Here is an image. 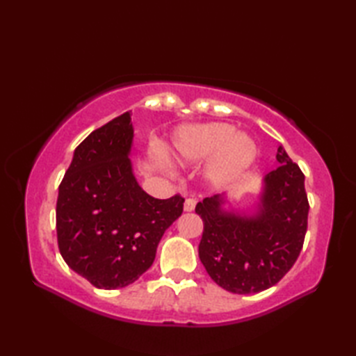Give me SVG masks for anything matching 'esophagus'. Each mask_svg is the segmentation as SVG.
<instances>
[{"label":"esophagus","mask_w":356,"mask_h":356,"mask_svg":"<svg viewBox=\"0 0 356 356\" xmlns=\"http://www.w3.org/2000/svg\"><path fill=\"white\" fill-rule=\"evenodd\" d=\"M195 203H197V200L193 199V197L186 199L185 203H184V209L186 211V213H191V211H194V208H195Z\"/></svg>","instance_id":"obj_1"}]
</instances>
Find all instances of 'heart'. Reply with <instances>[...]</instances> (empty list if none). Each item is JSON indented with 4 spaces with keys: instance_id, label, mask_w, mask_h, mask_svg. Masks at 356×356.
I'll list each match as a JSON object with an SVG mask.
<instances>
[{
    "instance_id": "1",
    "label": "heart",
    "mask_w": 356,
    "mask_h": 356,
    "mask_svg": "<svg viewBox=\"0 0 356 356\" xmlns=\"http://www.w3.org/2000/svg\"><path fill=\"white\" fill-rule=\"evenodd\" d=\"M168 154L182 165L211 161L207 177L213 185H226L238 179L257 159V143L251 136L237 133L236 127L211 122L182 128L174 136Z\"/></svg>"
}]
</instances>
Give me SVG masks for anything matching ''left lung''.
I'll use <instances>...</instances> for the list:
<instances>
[{"label":"left lung","instance_id":"1","mask_svg":"<svg viewBox=\"0 0 356 356\" xmlns=\"http://www.w3.org/2000/svg\"><path fill=\"white\" fill-rule=\"evenodd\" d=\"M280 166L266 174L254 216L223 211V195L197 203L203 220L200 261L214 282L232 293L269 289L297 261L307 231L305 174L278 147Z\"/></svg>","mask_w":356,"mask_h":356}]
</instances>
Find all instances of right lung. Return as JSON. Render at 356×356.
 I'll list each match as a JSON object with an SVG mask.
<instances>
[{"instance_id":"obj_1","label":"right lung","mask_w":356,"mask_h":356,"mask_svg":"<svg viewBox=\"0 0 356 356\" xmlns=\"http://www.w3.org/2000/svg\"><path fill=\"white\" fill-rule=\"evenodd\" d=\"M130 111L90 133L59 185L56 236L64 261L99 289L136 282L154 261L185 199H154L133 174Z\"/></svg>"}]
</instances>
